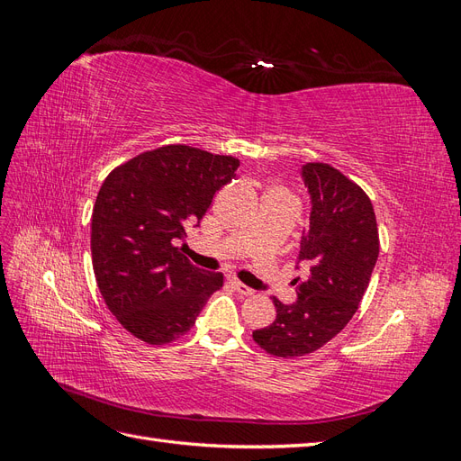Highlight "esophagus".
<instances>
[{
  "label": "esophagus",
  "instance_id": "34e87169",
  "mask_svg": "<svg viewBox=\"0 0 461 461\" xmlns=\"http://www.w3.org/2000/svg\"><path fill=\"white\" fill-rule=\"evenodd\" d=\"M229 283H230V286L239 292V294H242V296H252L254 294V288H249V286H246V285H242L240 281H236V278H232V276H229Z\"/></svg>",
  "mask_w": 461,
  "mask_h": 461
}]
</instances>
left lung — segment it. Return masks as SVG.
I'll list each match as a JSON object with an SVG mask.
<instances>
[{
    "label": "left lung",
    "mask_w": 461,
    "mask_h": 461,
    "mask_svg": "<svg viewBox=\"0 0 461 461\" xmlns=\"http://www.w3.org/2000/svg\"><path fill=\"white\" fill-rule=\"evenodd\" d=\"M302 178L312 213L298 261L310 263V275L296 278L294 303L273 298L276 319L252 334L276 357L312 354L337 337L357 312L379 258V230L367 194L327 163H305Z\"/></svg>",
    "instance_id": "obj_1"
}]
</instances>
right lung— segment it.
I'll list each match as a JSON object with an SVG mask.
<instances>
[{"label":"right lung","instance_id":"add662e5","mask_svg":"<svg viewBox=\"0 0 461 461\" xmlns=\"http://www.w3.org/2000/svg\"><path fill=\"white\" fill-rule=\"evenodd\" d=\"M240 161L185 144L144 151L111 171L92 213V265L109 312L136 339L186 334L222 273L192 265L175 244L200 225Z\"/></svg>","mask_w":461,"mask_h":461}]
</instances>
